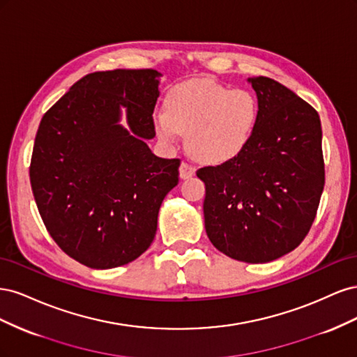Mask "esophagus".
Returning <instances> with one entry per match:
<instances>
[{"instance_id": "34e87169", "label": "esophagus", "mask_w": 357, "mask_h": 357, "mask_svg": "<svg viewBox=\"0 0 357 357\" xmlns=\"http://www.w3.org/2000/svg\"><path fill=\"white\" fill-rule=\"evenodd\" d=\"M195 167H192V165H189L188 162H181V165H180V177L183 178V180H186V178H190L192 176H195Z\"/></svg>"}]
</instances>
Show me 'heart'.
Instances as JSON below:
<instances>
[{
	"mask_svg": "<svg viewBox=\"0 0 357 357\" xmlns=\"http://www.w3.org/2000/svg\"><path fill=\"white\" fill-rule=\"evenodd\" d=\"M257 121L259 104L252 92L197 79L168 92L165 110L153 116V129L165 146H176L180 135H186L189 152L205 164L215 165L243 152Z\"/></svg>",
	"mask_w": 357,
	"mask_h": 357,
	"instance_id": "heart-1",
	"label": "heart"
}]
</instances>
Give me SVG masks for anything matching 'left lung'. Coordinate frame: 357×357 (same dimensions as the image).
I'll list each match as a JSON object with an SVG mask.
<instances>
[{
    "mask_svg": "<svg viewBox=\"0 0 357 357\" xmlns=\"http://www.w3.org/2000/svg\"><path fill=\"white\" fill-rule=\"evenodd\" d=\"M259 121L243 152L204 167L205 231L232 259L265 264L296 248L314 222L325 186L317 112L286 86L250 77Z\"/></svg>",
    "mask_w": 357,
    "mask_h": 357,
    "instance_id": "8db88e82",
    "label": "left lung"
}]
</instances>
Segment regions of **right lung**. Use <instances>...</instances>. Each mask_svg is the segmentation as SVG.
Masks as SVG:
<instances>
[{"label": "right lung", "mask_w": 357, "mask_h": 357, "mask_svg": "<svg viewBox=\"0 0 357 357\" xmlns=\"http://www.w3.org/2000/svg\"><path fill=\"white\" fill-rule=\"evenodd\" d=\"M156 70L84 75L43 116L29 178L55 243L93 268L122 266L152 244L158 213L177 186L180 159L152 153ZM127 113V126L121 123Z\"/></svg>", "instance_id": "obj_1"}]
</instances>
